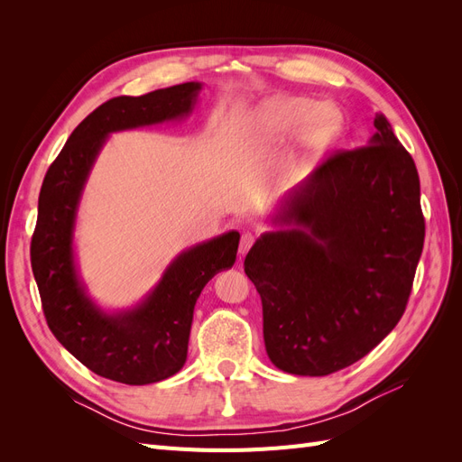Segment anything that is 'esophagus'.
<instances>
[{
    "label": "esophagus",
    "mask_w": 462,
    "mask_h": 462,
    "mask_svg": "<svg viewBox=\"0 0 462 462\" xmlns=\"http://www.w3.org/2000/svg\"><path fill=\"white\" fill-rule=\"evenodd\" d=\"M254 241H256V236H254V233H243V236H241V245H239V254H246L248 250H250V246L254 245Z\"/></svg>",
    "instance_id": "obj_1"
}]
</instances>
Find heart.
Listing matches in <instances>:
<instances>
[{"mask_svg": "<svg viewBox=\"0 0 462 462\" xmlns=\"http://www.w3.org/2000/svg\"><path fill=\"white\" fill-rule=\"evenodd\" d=\"M306 123L310 125L304 133V144L306 150L314 152L339 127V116L333 109H321L319 102L310 100V97L273 100L260 111L254 129V144L260 150L282 146Z\"/></svg>", "mask_w": 462, "mask_h": 462, "instance_id": "b5f03b06", "label": "heart"}]
</instances>
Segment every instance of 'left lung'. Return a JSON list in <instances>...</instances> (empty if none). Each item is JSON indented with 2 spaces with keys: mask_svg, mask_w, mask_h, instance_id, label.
<instances>
[{
  "mask_svg": "<svg viewBox=\"0 0 462 462\" xmlns=\"http://www.w3.org/2000/svg\"><path fill=\"white\" fill-rule=\"evenodd\" d=\"M292 189L245 258L262 299L273 365L328 375L355 365L397 326L424 246L420 179L389 121Z\"/></svg>",
  "mask_w": 462,
  "mask_h": 462,
  "instance_id": "1",
  "label": "left lung"
}]
</instances>
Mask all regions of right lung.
Instances as JSON below:
<instances>
[{
    "mask_svg": "<svg viewBox=\"0 0 462 462\" xmlns=\"http://www.w3.org/2000/svg\"><path fill=\"white\" fill-rule=\"evenodd\" d=\"M200 90V82H183L111 97L71 133L40 189L31 263L48 328L88 370L119 383H156L183 368L194 304L209 279L235 263L241 235L229 231L183 250L141 304L106 314L87 295L75 265L79 200L111 133L185 117Z\"/></svg>",
    "mask_w": 462,
    "mask_h": 462,
    "instance_id": "1",
    "label": "right lung"
}]
</instances>
